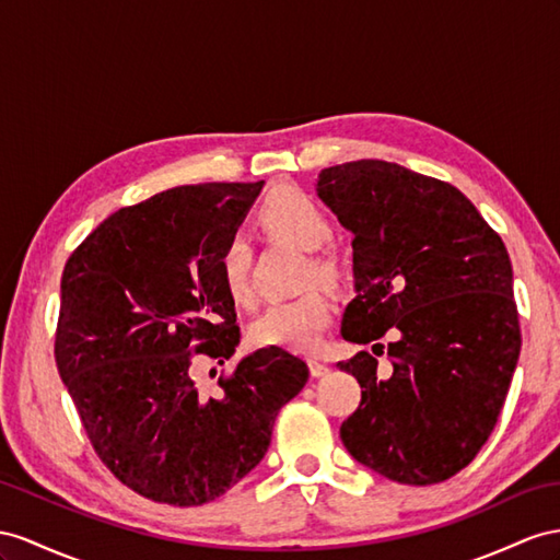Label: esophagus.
I'll list each match as a JSON object with an SVG mask.
<instances>
[{
	"label": "esophagus",
	"mask_w": 560,
	"mask_h": 560,
	"mask_svg": "<svg viewBox=\"0 0 560 560\" xmlns=\"http://www.w3.org/2000/svg\"><path fill=\"white\" fill-rule=\"evenodd\" d=\"M307 364H310V374L312 376H326L328 374V364L324 362V360H319V357H310L307 360Z\"/></svg>",
	"instance_id": "esophagus-1"
}]
</instances>
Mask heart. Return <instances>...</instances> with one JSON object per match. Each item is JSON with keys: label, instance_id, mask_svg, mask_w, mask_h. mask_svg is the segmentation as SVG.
Instances as JSON below:
<instances>
[{"label": "heart", "instance_id": "1", "mask_svg": "<svg viewBox=\"0 0 560 560\" xmlns=\"http://www.w3.org/2000/svg\"><path fill=\"white\" fill-rule=\"evenodd\" d=\"M260 224L269 236L291 241L303 250H317L310 255L305 277L307 281L336 283L340 267L334 255L322 253L334 238V222L328 212L298 189H279L260 208ZM220 279L224 291L234 303H250L253 298V248L246 236H232L220 253ZM334 307L319 291H307L291 300L267 303L250 326L257 346L314 350L319 346L324 328L331 322Z\"/></svg>", "mask_w": 560, "mask_h": 560}]
</instances>
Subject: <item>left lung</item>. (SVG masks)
Segmentation results:
<instances>
[{
	"label": "left lung",
	"mask_w": 560,
	"mask_h": 560,
	"mask_svg": "<svg viewBox=\"0 0 560 560\" xmlns=\"http://www.w3.org/2000/svg\"><path fill=\"white\" fill-rule=\"evenodd\" d=\"M317 191L354 234L342 338L378 353L394 336L385 370L366 350L338 362L362 385L340 440L399 485L450 480L492 435L518 364L504 241L456 186L397 163L326 167Z\"/></svg>",
	"instance_id": "1"
}]
</instances>
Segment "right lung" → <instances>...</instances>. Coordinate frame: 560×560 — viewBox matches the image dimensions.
<instances>
[{"instance_id":"right-lung-1","label":"right lung","mask_w":560,"mask_h":560,"mask_svg":"<svg viewBox=\"0 0 560 560\" xmlns=\"http://www.w3.org/2000/svg\"><path fill=\"white\" fill-rule=\"evenodd\" d=\"M265 182L191 184L120 208L70 253L54 357L94 452L125 487L200 506L262 462L279 409L310 369L262 348L203 393L241 328L220 253ZM214 374V371H210Z\"/></svg>"}]
</instances>
